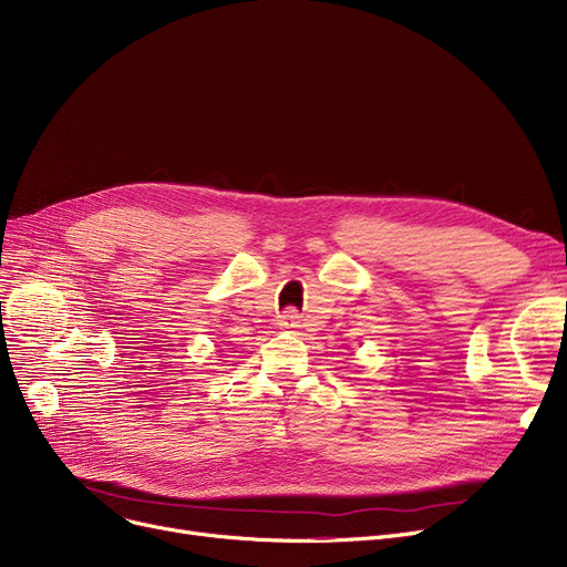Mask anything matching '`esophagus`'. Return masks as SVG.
Returning a JSON list of instances; mask_svg holds the SVG:
<instances>
[{
    "label": "esophagus",
    "instance_id": "34e87169",
    "mask_svg": "<svg viewBox=\"0 0 567 567\" xmlns=\"http://www.w3.org/2000/svg\"><path fill=\"white\" fill-rule=\"evenodd\" d=\"M299 321H301V315L296 312L293 308H287V310L278 317V326H280V329H296V326H299Z\"/></svg>",
    "mask_w": 567,
    "mask_h": 567
}]
</instances>
